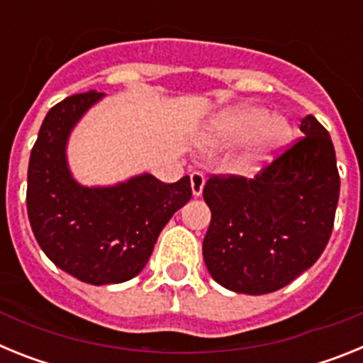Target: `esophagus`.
Returning <instances> with one entry per match:
<instances>
[{
    "instance_id": "1",
    "label": "esophagus",
    "mask_w": 363,
    "mask_h": 363,
    "mask_svg": "<svg viewBox=\"0 0 363 363\" xmlns=\"http://www.w3.org/2000/svg\"><path fill=\"white\" fill-rule=\"evenodd\" d=\"M205 185V176L201 172H192L191 174V189L194 196H201Z\"/></svg>"
}]
</instances>
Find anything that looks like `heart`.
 Instances as JSON below:
<instances>
[{
	"label": "heart",
	"mask_w": 363,
	"mask_h": 363,
	"mask_svg": "<svg viewBox=\"0 0 363 363\" xmlns=\"http://www.w3.org/2000/svg\"><path fill=\"white\" fill-rule=\"evenodd\" d=\"M247 138L251 142L234 158L236 171H251L272 154L284 150L293 142L294 127L285 116H271L267 108L242 105L214 116L207 127L205 142L211 149H225Z\"/></svg>",
	"instance_id": "1"
}]
</instances>
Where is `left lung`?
Listing matches in <instances>:
<instances>
[{"mask_svg":"<svg viewBox=\"0 0 363 363\" xmlns=\"http://www.w3.org/2000/svg\"><path fill=\"white\" fill-rule=\"evenodd\" d=\"M300 130L306 136L255 178L214 174L205 184L203 259L225 289L274 293L314 265L331 238L340 196L335 147L311 114Z\"/></svg>","mask_w":363,"mask_h":363,"instance_id":"obj_1","label":"left lung"}]
</instances>
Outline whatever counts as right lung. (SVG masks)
<instances>
[{"label": "right lung", "mask_w": 363, "mask_h": 363, "mask_svg": "<svg viewBox=\"0 0 363 363\" xmlns=\"http://www.w3.org/2000/svg\"><path fill=\"white\" fill-rule=\"evenodd\" d=\"M101 92L74 94L41 123L28 162L27 213L54 265L92 285L121 284L142 271L160 233L192 196L191 179L163 184L152 174L114 187H83L67 165V140Z\"/></svg>", "instance_id": "obj_1"}]
</instances>
